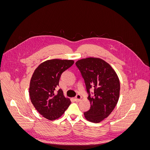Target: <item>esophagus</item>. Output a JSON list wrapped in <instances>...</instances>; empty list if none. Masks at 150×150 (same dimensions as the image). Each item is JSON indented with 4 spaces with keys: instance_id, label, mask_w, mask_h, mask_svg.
I'll return each instance as SVG.
<instances>
[{
    "instance_id": "1",
    "label": "esophagus",
    "mask_w": 150,
    "mask_h": 150,
    "mask_svg": "<svg viewBox=\"0 0 150 150\" xmlns=\"http://www.w3.org/2000/svg\"><path fill=\"white\" fill-rule=\"evenodd\" d=\"M81 98H82V96H81L80 94H77L76 98H75V101L76 102H79L81 100Z\"/></svg>"
}]
</instances>
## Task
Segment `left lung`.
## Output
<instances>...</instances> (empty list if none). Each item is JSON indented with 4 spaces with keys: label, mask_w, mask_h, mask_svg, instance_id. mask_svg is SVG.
<instances>
[{
    "label": "left lung",
    "mask_w": 150,
    "mask_h": 150,
    "mask_svg": "<svg viewBox=\"0 0 150 150\" xmlns=\"http://www.w3.org/2000/svg\"><path fill=\"white\" fill-rule=\"evenodd\" d=\"M84 79L90 110L84 113L85 118L93 122H101L114 110L120 98V83L116 72L105 61L87 57L76 62ZM94 90L93 97L90 89Z\"/></svg>",
    "instance_id": "obj_1"
}]
</instances>
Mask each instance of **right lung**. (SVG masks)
<instances>
[{
	"instance_id": "add662e5",
	"label": "right lung",
	"mask_w": 150,
	"mask_h": 150,
	"mask_svg": "<svg viewBox=\"0 0 150 150\" xmlns=\"http://www.w3.org/2000/svg\"><path fill=\"white\" fill-rule=\"evenodd\" d=\"M73 60L54 59L44 61L35 69L29 85V96L33 106L49 120L60 117L71 104L61 89L56 93L60 77L74 64Z\"/></svg>"
}]
</instances>
